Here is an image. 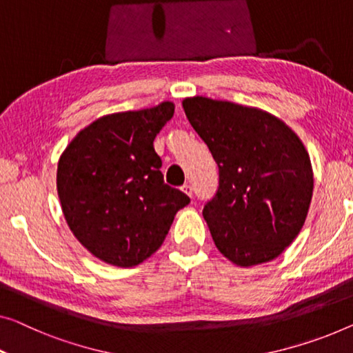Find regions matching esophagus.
<instances>
[{"label":"esophagus","instance_id":"esophagus-1","mask_svg":"<svg viewBox=\"0 0 353 353\" xmlns=\"http://www.w3.org/2000/svg\"><path fill=\"white\" fill-rule=\"evenodd\" d=\"M182 192L183 193H185L187 194V196H193V188H192V185H190V183H185V185H183L182 187Z\"/></svg>","mask_w":353,"mask_h":353}]
</instances>
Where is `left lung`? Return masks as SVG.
Segmentation results:
<instances>
[{"mask_svg":"<svg viewBox=\"0 0 353 353\" xmlns=\"http://www.w3.org/2000/svg\"><path fill=\"white\" fill-rule=\"evenodd\" d=\"M188 122L219 166V190L204 206L215 247L249 268L277 259L299 234L314 190L306 147L266 110L192 97Z\"/></svg>","mask_w":353,"mask_h":353,"instance_id":"left-lung-1","label":"left lung"}]
</instances>
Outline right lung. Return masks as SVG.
<instances>
[{"mask_svg":"<svg viewBox=\"0 0 353 353\" xmlns=\"http://www.w3.org/2000/svg\"><path fill=\"white\" fill-rule=\"evenodd\" d=\"M174 103L103 115L79 131L57 168V192L79 243L104 263L138 266L160 249L190 198L163 182L154 139Z\"/></svg>","mask_w":353,"mask_h":353,"instance_id":"1","label":"right lung"}]
</instances>
